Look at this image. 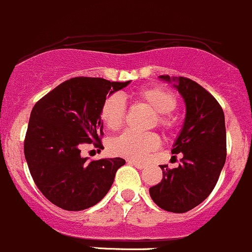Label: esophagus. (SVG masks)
I'll list each match as a JSON object with an SVG mask.
<instances>
[{"label":"esophagus","instance_id":"34e87169","mask_svg":"<svg viewBox=\"0 0 252 252\" xmlns=\"http://www.w3.org/2000/svg\"><path fill=\"white\" fill-rule=\"evenodd\" d=\"M127 162H128L129 165H133L134 167L139 168V170H142V168L145 167L144 164H142V162H138V161H134V160H127Z\"/></svg>","mask_w":252,"mask_h":252}]
</instances>
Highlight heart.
<instances>
[{"instance_id":"1","label":"heart","mask_w":252,"mask_h":252,"mask_svg":"<svg viewBox=\"0 0 252 252\" xmlns=\"http://www.w3.org/2000/svg\"><path fill=\"white\" fill-rule=\"evenodd\" d=\"M137 102L149 105L155 111L154 124L165 131H172L176 119L171 111L177 105V97L172 91L161 86L143 87L134 93ZM127 105L118 93H110L100 105V119L110 131H118L125 123ZM160 145V137L154 132L136 133L126 131L110 143L113 154L132 160H143Z\"/></svg>"}]
</instances>
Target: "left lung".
Here are the masks:
<instances>
[{
  "label": "left lung",
  "instance_id": "8db88e82",
  "mask_svg": "<svg viewBox=\"0 0 252 252\" xmlns=\"http://www.w3.org/2000/svg\"><path fill=\"white\" fill-rule=\"evenodd\" d=\"M160 79L176 81L186 102V120L173 144L172 154L182 153L176 168L161 165L162 180L149 188L154 203L162 210L183 214L201 204L219 181L227 157L224 114L216 98L188 77Z\"/></svg>",
  "mask_w": 252,
  "mask_h": 252
}]
</instances>
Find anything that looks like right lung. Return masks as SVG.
Returning a JSON list of instances; mask_svg holds the SVG:
<instances>
[{
  "mask_svg": "<svg viewBox=\"0 0 252 252\" xmlns=\"http://www.w3.org/2000/svg\"><path fill=\"white\" fill-rule=\"evenodd\" d=\"M129 81L72 77L41 98L30 114L24 154L37 188L52 204L80 211L99 203L109 191L121 158L88 160L81 148L103 149L100 105L109 93Z\"/></svg>",
  "mask_w": 252,
  "mask_h": 252,
  "instance_id": "obj_1",
  "label": "right lung"
}]
</instances>
